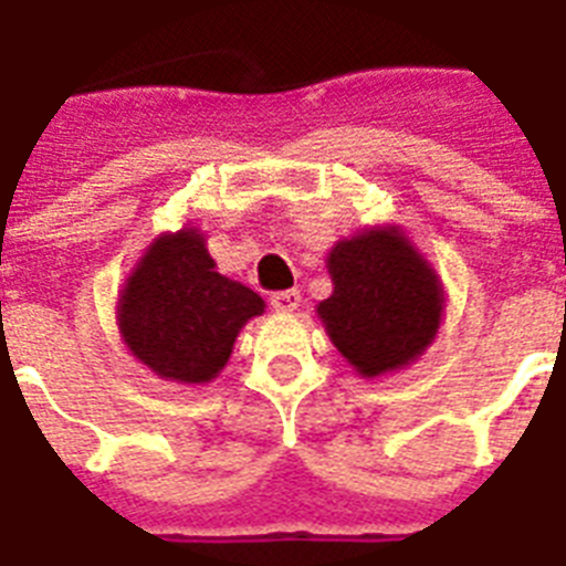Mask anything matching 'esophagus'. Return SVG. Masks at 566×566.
Masks as SVG:
<instances>
[{
    "label": "esophagus",
    "mask_w": 566,
    "mask_h": 566,
    "mask_svg": "<svg viewBox=\"0 0 566 566\" xmlns=\"http://www.w3.org/2000/svg\"><path fill=\"white\" fill-rule=\"evenodd\" d=\"M271 306H274L277 313H295L297 306H301V292H297V289L274 292V295H271Z\"/></svg>",
    "instance_id": "34e87169"
}]
</instances>
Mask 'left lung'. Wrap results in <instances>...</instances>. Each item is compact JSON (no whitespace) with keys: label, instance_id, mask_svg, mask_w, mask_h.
Here are the masks:
<instances>
[{"label":"left lung","instance_id":"left-lung-1","mask_svg":"<svg viewBox=\"0 0 566 566\" xmlns=\"http://www.w3.org/2000/svg\"><path fill=\"white\" fill-rule=\"evenodd\" d=\"M333 295L318 318L336 352L363 378L405 369L433 343L442 322V283L398 227H375L327 253Z\"/></svg>","mask_w":566,"mask_h":566}]
</instances>
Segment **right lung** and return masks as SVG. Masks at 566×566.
I'll list each match as a JSON object with an SVG mask.
<instances>
[{"mask_svg": "<svg viewBox=\"0 0 566 566\" xmlns=\"http://www.w3.org/2000/svg\"><path fill=\"white\" fill-rule=\"evenodd\" d=\"M262 301L244 283L223 277L200 230L153 239L117 304V327L133 357L159 378L209 384L227 366L235 336Z\"/></svg>", "mask_w": 566, "mask_h": 566, "instance_id": "1", "label": "right lung"}]
</instances>
